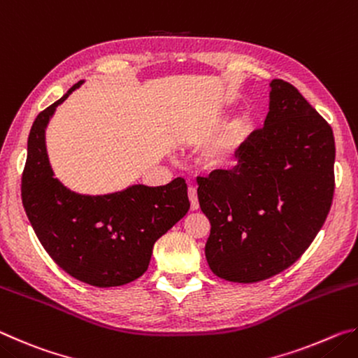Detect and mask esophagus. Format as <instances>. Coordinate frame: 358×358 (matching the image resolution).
Segmentation results:
<instances>
[{
	"label": "esophagus",
	"mask_w": 358,
	"mask_h": 358,
	"mask_svg": "<svg viewBox=\"0 0 358 358\" xmlns=\"http://www.w3.org/2000/svg\"><path fill=\"white\" fill-rule=\"evenodd\" d=\"M187 196H189V202H191V210H197L199 208V199H197V191L194 186L187 187Z\"/></svg>",
	"instance_id": "esophagus-1"
}]
</instances>
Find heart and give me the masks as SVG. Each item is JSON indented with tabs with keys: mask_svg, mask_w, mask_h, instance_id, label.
<instances>
[{
	"mask_svg": "<svg viewBox=\"0 0 358 358\" xmlns=\"http://www.w3.org/2000/svg\"><path fill=\"white\" fill-rule=\"evenodd\" d=\"M243 137V123H234L229 126L224 132L222 137L217 141L213 147H210L207 153H205V159L210 166H222L229 161L232 156L235 148L238 147Z\"/></svg>",
	"mask_w": 358,
	"mask_h": 358,
	"instance_id": "obj_1",
	"label": "heart"
}]
</instances>
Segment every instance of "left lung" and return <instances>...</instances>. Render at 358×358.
<instances>
[{"instance_id":"8db88e82","label":"left lung","mask_w":358,"mask_h":358,"mask_svg":"<svg viewBox=\"0 0 358 358\" xmlns=\"http://www.w3.org/2000/svg\"><path fill=\"white\" fill-rule=\"evenodd\" d=\"M270 110L235 151L230 171L197 181L210 220L205 257L216 276L257 282L299 260L329 215L335 191V138L294 85L270 83Z\"/></svg>"}]
</instances>
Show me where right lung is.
Here are the masks:
<instances>
[{
    "instance_id": "add662e5",
    "label": "right lung",
    "mask_w": 358,
    "mask_h": 358,
    "mask_svg": "<svg viewBox=\"0 0 358 358\" xmlns=\"http://www.w3.org/2000/svg\"><path fill=\"white\" fill-rule=\"evenodd\" d=\"M36 117L22 175V202L36 235L59 268L96 287L123 286L148 268L156 240L187 210V186L175 178L166 186L132 185L104 196H85L53 175L45 128L57 107L80 87Z\"/></svg>"
}]
</instances>
